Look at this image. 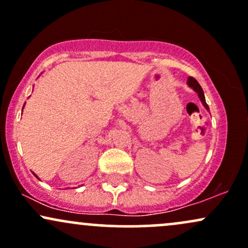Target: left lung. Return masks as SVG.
<instances>
[{
	"label": "left lung",
	"mask_w": 248,
	"mask_h": 248,
	"mask_svg": "<svg viewBox=\"0 0 248 248\" xmlns=\"http://www.w3.org/2000/svg\"><path fill=\"white\" fill-rule=\"evenodd\" d=\"M187 84L190 85V87L193 89L194 91H196L197 93L199 94V98H200V101H202V104H204V107L206 108V110H208L210 111V109H208V105H207V103H206V101H205V96H204V91H202V87H200V84L198 82H197V79L196 78H193V77H188L187 78Z\"/></svg>",
	"instance_id": "1"
}]
</instances>
